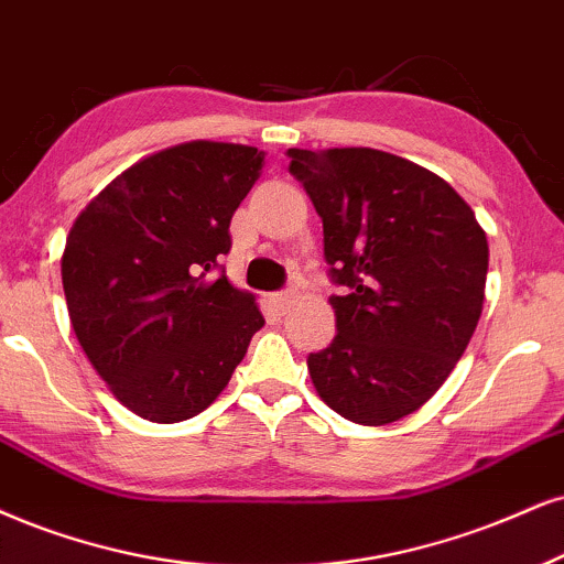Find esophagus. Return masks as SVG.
I'll list each match as a JSON object with an SVG mask.
<instances>
[{"mask_svg": "<svg viewBox=\"0 0 564 564\" xmlns=\"http://www.w3.org/2000/svg\"><path fill=\"white\" fill-rule=\"evenodd\" d=\"M293 297H295L293 290H282V293H274V303H276V308H280V311L288 308V305L293 303Z\"/></svg>", "mask_w": 564, "mask_h": 564, "instance_id": "1", "label": "esophagus"}]
</instances>
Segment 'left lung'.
Listing matches in <instances>:
<instances>
[{
  "label": "left lung",
  "instance_id": "obj_1",
  "mask_svg": "<svg viewBox=\"0 0 564 564\" xmlns=\"http://www.w3.org/2000/svg\"><path fill=\"white\" fill-rule=\"evenodd\" d=\"M324 225L337 335L311 352L326 405L364 426L419 410L447 381L484 308L489 242L440 175L377 149H290Z\"/></svg>",
  "mask_w": 564,
  "mask_h": 564
}]
</instances>
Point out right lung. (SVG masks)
Masks as SVG:
<instances>
[{
    "instance_id": "obj_1",
    "label": "right lung",
    "mask_w": 564,
    "mask_h": 564,
    "mask_svg": "<svg viewBox=\"0 0 564 564\" xmlns=\"http://www.w3.org/2000/svg\"><path fill=\"white\" fill-rule=\"evenodd\" d=\"M261 166L253 145H172L124 170L69 229L62 288L75 337L145 421H187L212 405L263 326L256 297L219 263Z\"/></svg>"
}]
</instances>
